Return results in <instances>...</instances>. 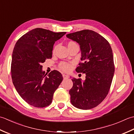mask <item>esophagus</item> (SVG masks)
Wrapping results in <instances>:
<instances>
[{
	"instance_id": "esophagus-1",
	"label": "esophagus",
	"mask_w": 134,
	"mask_h": 134,
	"mask_svg": "<svg viewBox=\"0 0 134 134\" xmlns=\"http://www.w3.org/2000/svg\"><path fill=\"white\" fill-rule=\"evenodd\" d=\"M62 76H63V77L64 79H68L69 77V76L67 75H65V74H62Z\"/></svg>"
}]
</instances>
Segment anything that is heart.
I'll list each match as a JSON object with an SVG mask.
<instances>
[{
	"instance_id": "obj_1",
	"label": "heart",
	"mask_w": 134,
	"mask_h": 134,
	"mask_svg": "<svg viewBox=\"0 0 134 134\" xmlns=\"http://www.w3.org/2000/svg\"><path fill=\"white\" fill-rule=\"evenodd\" d=\"M75 44H76V43L73 42V41H70V42H69L68 43V47ZM55 47H54L53 48V52H54V51H55ZM72 65L66 63V62H61L59 65V69L64 71V72H69V71L70 70V69H72Z\"/></svg>"
}]
</instances>
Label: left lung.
<instances>
[{
	"instance_id": "1",
	"label": "left lung",
	"mask_w": 134,
	"mask_h": 134,
	"mask_svg": "<svg viewBox=\"0 0 134 134\" xmlns=\"http://www.w3.org/2000/svg\"><path fill=\"white\" fill-rule=\"evenodd\" d=\"M80 45L81 63L76 72L86 74V80L73 78L69 90L70 102L78 109L88 110L96 107L107 96L114 73L111 46L104 37L86 29L66 35Z\"/></svg>"
}]
</instances>
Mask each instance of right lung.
Wrapping results in <instances>:
<instances>
[{
  "label": "right lung",
  "instance_id": "add662e5",
  "mask_svg": "<svg viewBox=\"0 0 134 134\" xmlns=\"http://www.w3.org/2000/svg\"><path fill=\"white\" fill-rule=\"evenodd\" d=\"M65 34L35 28L21 37L14 48L11 65L13 83L21 97L34 107L50 105L63 80L61 73L55 70L47 75L41 64L52 58L54 43Z\"/></svg>",
  "mask_w": 134,
  "mask_h": 134
}]
</instances>
